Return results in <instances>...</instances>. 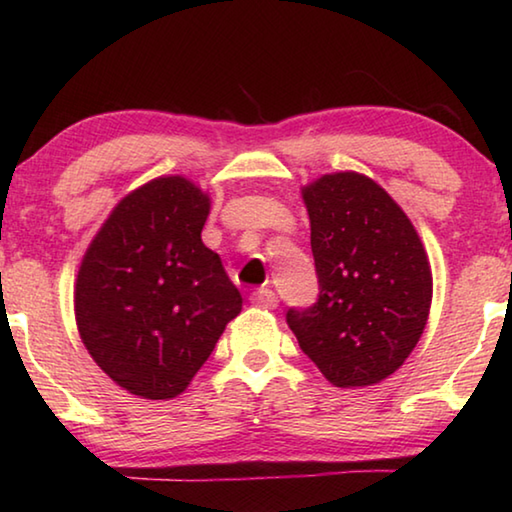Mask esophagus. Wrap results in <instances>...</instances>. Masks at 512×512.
Returning a JSON list of instances; mask_svg holds the SVG:
<instances>
[{"instance_id": "obj_1", "label": "esophagus", "mask_w": 512, "mask_h": 512, "mask_svg": "<svg viewBox=\"0 0 512 512\" xmlns=\"http://www.w3.org/2000/svg\"><path fill=\"white\" fill-rule=\"evenodd\" d=\"M250 300H253L255 307H262V309H275L277 305H280V300H277L275 291L268 289V287H262L253 291V296H250Z\"/></svg>"}]
</instances>
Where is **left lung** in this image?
<instances>
[{"label": "left lung", "mask_w": 512, "mask_h": 512, "mask_svg": "<svg viewBox=\"0 0 512 512\" xmlns=\"http://www.w3.org/2000/svg\"><path fill=\"white\" fill-rule=\"evenodd\" d=\"M302 198L318 300L289 307L287 323L334 386L377 384L402 366L427 325V253L400 205L361 173H329Z\"/></svg>", "instance_id": "obj_1"}]
</instances>
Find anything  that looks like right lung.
<instances>
[{"instance_id": "1", "label": "right lung", "mask_w": 512, "mask_h": 512, "mask_svg": "<svg viewBox=\"0 0 512 512\" xmlns=\"http://www.w3.org/2000/svg\"><path fill=\"white\" fill-rule=\"evenodd\" d=\"M210 198L180 176L128 194L83 257L74 307L85 348L146 400L180 395L210 359L241 293L201 241Z\"/></svg>"}]
</instances>
